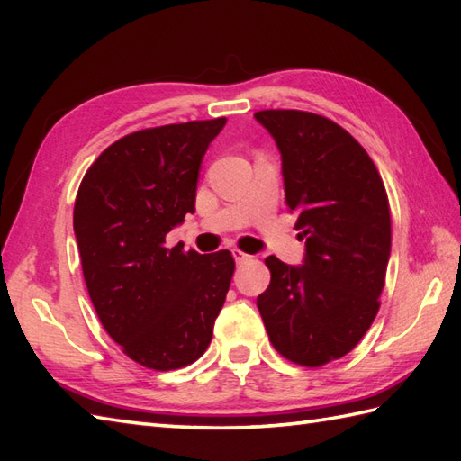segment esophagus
Instances as JSON below:
<instances>
[{"mask_svg": "<svg viewBox=\"0 0 461 461\" xmlns=\"http://www.w3.org/2000/svg\"><path fill=\"white\" fill-rule=\"evenodd\" d=\"M231 253H233V259H236V263H243V261L249 259L248 253H243V251H240V249H233Z\"/></svg>", "mask_w": 461, "mask_h": 461, "instance_id": "34e87169", "label": "esophagus"}]
</instances>
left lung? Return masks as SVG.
Here are the masks:
<instances>
[{"instance_id": "obj_1", "label": "left lung", "mask_w": 461, "mask_h": 461, "mask_svg": "<svg viewBox=\"0 0 461 461\" xmlns=\"http://www.w3.org/2000/svg\"><path fill=\"white\" fill-rule=\"evenodd\" d=\"M281 152L289 212L305 240L301 266L266 259L258 309L271 345L303 366L345 357L378 312L390 258V205L366 150L325 116L253 114Z\"/></svg>"}]
</instances>
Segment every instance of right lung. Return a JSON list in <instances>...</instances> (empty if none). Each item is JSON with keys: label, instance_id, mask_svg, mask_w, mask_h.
<instances>
[{"label": "right lung", "instance_id": "add662e5", "mask_svg": "<svg viewBox=\"0 0 461 461\" xmlns=\"http://www.w3.org/2000/svg\"><path fill=\"white\" fill-rule=\"evenodd\" d=\"M225 119L166 124L122 136L86 170L73 230L104 330L139 365L174 370L210 347L233 269L228 249L166 248L195 210L203 154Z\"/></svg>", "mask_w": 461, "mask_h": 461}]
</instances>
